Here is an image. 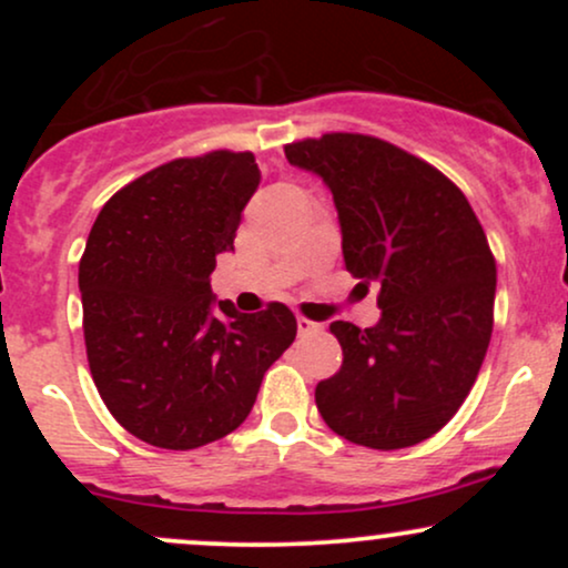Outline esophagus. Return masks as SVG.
I'll list each match as a JSON object with an SVG mask.
<instances>
[{
    "label": "esophagus",
    "instance_id": "1",
    "mask_svg": "<svg viewBox=\"0 0 568 568\" xmlns=\"http://www.w3.org/2000/svg\"><path fill=\"white\" fill-rule=\"evenodd\" d=\"M296 328H298V334H302V336L317 334V331H323V323H315V321H310V317L298 315L296 317Z\"/></svg>",
    "mask_w": 568,
    "mask_h": 568
}]
</instances>
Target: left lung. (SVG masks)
Instances as JSON below:
<instances>
[{
	"label": "left lung",
	"instance_id": "obj_1",
	"mask_svg": "<svg viewBox=\"0 0 568 568\" xmlns=\"http://www.w3.org/2000/svg\"><path fill=\"white\" fill-rule=\"evenodd\" d=\"M285 158L334 194L347 272L379 283V323H331L344 361L317 384V410L379 452L433 438L491 342L497 264L484 226L446 175L374 135L325 133L288 143Z\"/></svg>",
	"mask_w": 568,
	"mask_h": 568
}]
</instances>
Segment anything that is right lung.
Returning <instances> with one entry per match:
<instances>
[{"label": "right lung", "mask_w": 568, "mask_h": 568, "mask_svg": "<svg viewBox=\"0 0 568 568\" xmlns=\"http://www.w3.org/2000/svg\"><path fill=\"white\" fill-rule=\"evenodd\" d=\"M258 181L251 152L165 162L122 186L90 230L80 262L90 374L149 446L189 452L237 429L296 338L285 304L245 315L211 291Z\"/></svg>", "instance_id": "obj_1"}]
</instances>
